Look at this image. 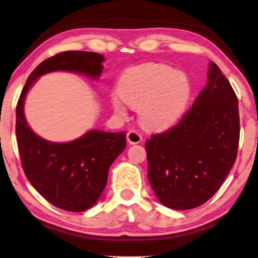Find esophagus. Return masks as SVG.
<instances>
[{
    "label": "esophagus",
    "instance_id": "34e87169",
    "mask_svg": "<svg viewBox=\"0 0 258 258\" xmlns=\"http://www.w3.org/2000/svg\"><path fill=\"white\" fill-rule=\"evenodd\" d=\"M126 140L130 145H137L142 141V135L136 130H130V132L126 134Z\"/></svg>",
    "mask_w": 258,
    "mask_h": 258
}]
</instances>
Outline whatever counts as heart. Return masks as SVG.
<instances>
[{"label":"heart","instance_id":"1","mask_svg":"<svg viewBox=\"0 0 258 258\" xmlns=\"http://www.w3.org/2000/svg\"><path fill=\"white\" fill-rule=\"evenodd\" d=\"M117 92L126 105L139 109L140 122L145 128L160 130L168 128L182 116L192 85L185 72L165 63L146 62L124 71ZM120 100L113 97L112 106L116 113L124 116L125 108Z\"/></svg>","mask_w":258,"mask_h":258}]
</instances>
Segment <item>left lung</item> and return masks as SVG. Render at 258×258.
I'll use <instances>...</instances> for the list:
<instances>
[{"label":"left lung","instance_id":"1","mask_svg":"<svg viewBox=\"0 0 258 258\" xmlns=\"http://www.w3.org/2000/svg\"><path fill=\"white\" fill-rule=\"evenodd\" d=\"M238 99L229 80L210 62L209 82L180 122L146 142L148 180L158 199L190 210L212 197L237 158Z\"/></svg>","mask_w":258,"mask_h":258}]
</instances>
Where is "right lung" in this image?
I'll return each mask as SVG.
<instances>
[{"label":"right lung","instance_id":"1","mask_svg":"<svg viewBox=\"0 0 258 258\" xmlns=\"http://www.w3.org/2000/svg\"><path fill=\"white\" fill-rule=\"evenodd\" d=\"M104 56L95 52L68 51L43 60L27 79L16 105V139L27 179L52 205L83 212L97 203L105 188L111 163L124 150L125 133L91 130L68 143L43 140L28 126L23 104L40 76L70 71L98 78Z\"/></svg>","mask_w":258,"mask_h":258}]
</instances>
